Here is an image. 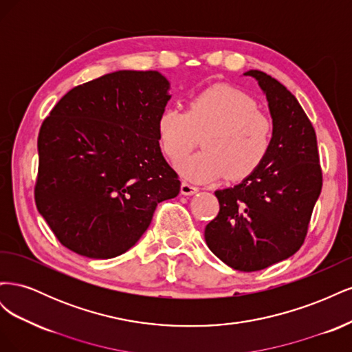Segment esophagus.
Returning a JSON list of instances; mask_svg holds the SVG:
<instances>
[{"instance_id":"1","label":"esophagus","mask_w":352,"mask_h":352,"mask_svg":"<svg viewBox=\"0 0 352 352\" xmlns=\"http://www.w3.org/2000/svg\"><path fill=\"white\" fill-rule=\"evenodd\" d=\"M180 192H182L184 195H192V194L198 192V188L192 184L182 182V185H180Z\"/></svg>"}]
</instances>
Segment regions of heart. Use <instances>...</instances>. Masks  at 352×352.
<instances>
[{"mask_svg": "<svg viewBox=\"0 0 352 352\" xmlns=\"http://www.w3.org/2000/svg\"><path fill=\"white\" fill-rule=\"evenodd\" d=\"M199 135L202 151L179 163V172L195 182L242 180L267 157L273 124L250 95L217 83L194 94L186 111L166 107L157 119L160 148L173 163L192 150Z\"/></svg>", "mask_w": 352, "mask_h": 352, "instance_id": "b5f03b06", "label": "heart"}]
</instances>
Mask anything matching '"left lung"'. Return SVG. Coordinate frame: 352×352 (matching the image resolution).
I'll return each instance as SVG.
<instances>
[{
	"label": "left lung",
	"mask_w": 352,
	"mask_h": 352,
	"mask_svg": "<svg viewBox=\"0 0 352 352\" xmlns=\"http://www.w3.org/2000/svg\"><path fill=\"white\" fill-rule=\"evenodd\" d=\"M273 138L267 157L242 184L216 190L220 210L206 226L214 255L239 272H257L291 257L305 241L323 175L314 127L283 85L260 70Z\"/></svg>",
	"instance_id": "left-lung-1"
}]
</instances>
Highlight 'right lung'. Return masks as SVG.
<instances>
[{
  "instance_id": "add662e5",
  "label": "right lung",
  "mask_w": 352,
  "mask_h": 352,
  "mask_svg": "<svg viewBox=\"0 0 352 352\" xmlns=\"http://www.w3.org/2000/svg\"><path fill=\"white\" fill-rule=\"evenodd\" d=\"M167 89L154 70L109 73L70 89L42 122L35 202L63 247L117 257L140 241L158 202L179 194L157 138Z\"/></svg>"
}]
</instances>
